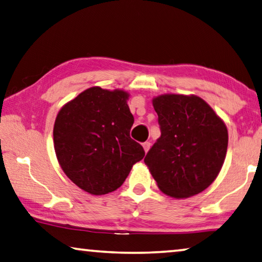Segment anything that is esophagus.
I'll list each match as a JSON object with an SVG mask.
<instances>
[{
  "label": "esophagus",
  "instance_id": "esophagus-1",
  "mask_svg": "<svg viewBox=\"0 0 262 262\" xmlns=\"http://www.w3.org/2000/svg\"><path fill=\"white\" fill-rule=\"evenodd\" d=\"M142 146H143V149H144V151H146V153H147V151L149 150V148H150V142L146 141V142H144V143L142 144Z\"/></svg>",
  "mask_w": 262,
  "mask_h": 262
}]
</instances>
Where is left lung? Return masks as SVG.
<instances>
[{
    "instance_id": "1",
    "label": "left lung",
    "mask_w": 262,
    "mask_h": 262,
    "mask_svg": "<svg viewBox=\"0 0 262 262\" xmlns=\"http://www.w3.org/2000/svg\"><path fill=\"white\" fill-rule=\"evenodd\" d=\"M161 136L144 163L162 193L186 199L212 185L225 162L228 130L213 108L196 95L155 96Z\"/></svg>"
}]
</instances>
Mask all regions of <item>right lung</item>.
<instances>
[{"mask_svg": "<svg viewBox=\"0 0 262 262\" xmlns=\"http://www.w3.org/2000/svg\"><path fill=\"white\" fill-rule=\"evenodd\" d=\"M123 89L91 87L57 113L54 148L62 170L92 195L121 187L132 167L143 159L142 146L130 139L134 116Z\"/></svg>", "mask_w": 262, "mask_h": 262, "instance_id": "right-lung-1", "label": "right lung"}]
</instances>
